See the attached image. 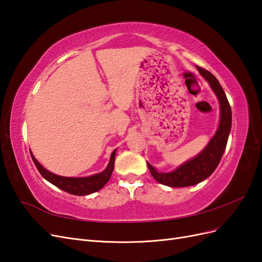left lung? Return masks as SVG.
<instances>
[{
	"instance_id": "obj_1",
	"label": "left lung",
	"mask_w": 262,
	"mask_h": 262,
	"mask_svg": "<svg viewBox=\"0 0 262 262\" xmlns=\"http://www.w3.org/2000/svg\"><path fill=\"white\" fill-rule=\"evenodd\" d=\"M199 73L205 78L216 95L220 104V123L215 134L212 137L201 152L191 160L179 165L176 169L168 172L158 171L147 163L150 175L162 185L168 187H189L194 186L207 179L216 169L217 165L226 148L229 132L232 128V109L226 95L220 85L217 78L209 71L198 68Z\"/></svg>"
}]
</instances>
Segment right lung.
<instances>
[{
  "label": "right lung",
  "mask_w": 262,
  "mask_h": 262,
  "mask_svg": "<svg viewBox=\"0 0 262 262\" xmlns=\"http://www.w3.org/2000/svg\"><path fill=\"white\" fill-rule=\"evenodd\" d=\"M116 150L117 148L112 153V155H110V161L104 170L87 177H63L55 175V173L46 169L43 166L36 160L34 154L31 153V150L30 155L39 172H40L41 176L46 180H48L50 184L60 188L61 190H64L66 192H69L71 194L87 195L98 191V190H100L109 181L115 167Z\"/></svg>",
  "instance_id": "obj_1"
}]
</instances>
